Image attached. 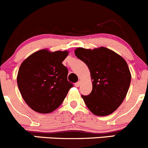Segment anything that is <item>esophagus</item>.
Here are the masks:
<instances>
[{"instance_id": "esophagus-1", "label": "esophagus", "mask_w": 148, "mask_h": 148, "mask_svg": "<svg viewBox=\"0 0 148 148\" xmlns=\"http://www.w3.org/2000/svg\"><path fill=\"white\" fill-rule=\"evenodd\" d=\"M80 84H81V82L79 81L78 82L75 83V86H77V87H79V86H80Z\"/></svg>"}]
</instances>
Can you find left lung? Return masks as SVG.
<instances>
[{"label": "left lung", "mask_w": 148, "mask_h": 148, "mask_svg": "<svg viewBox=\"0 0 148 148\" xmlns=\"http://www.w3.org/2000/svg\"><path fill=\"white\" fill-rule=\"evenodd\" d=\"M74 53L90 71L92 92L87 96L82 95L86 107L97 116L114 112L125 99L131 82L126 61L103 46L94 49L77 48Z\"/></svg>", "instance_id": "left-lung-1"}]
</instances>
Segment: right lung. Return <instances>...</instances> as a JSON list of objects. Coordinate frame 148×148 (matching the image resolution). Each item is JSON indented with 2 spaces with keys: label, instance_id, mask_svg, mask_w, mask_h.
Here are the masks:
<instances>
[{
  "label": "right lung",
  "instance_id": "obj_1",
  "mask_svg": "<svg viewBox=\"0 0 148 148\" xmlns=\"http://www.w3.org/2000/svg\"><path fill=\"white\" fill-rule=\"evenodd\" d=\"M68 54V51L41 49L21 64L18 86L23 100L34 111L52 112L64 100L73 86L67 80L68 69L62 64Z\"/></svg>",
  "mask_w": 148,
  "mask_h": 148
}]
</instances>
